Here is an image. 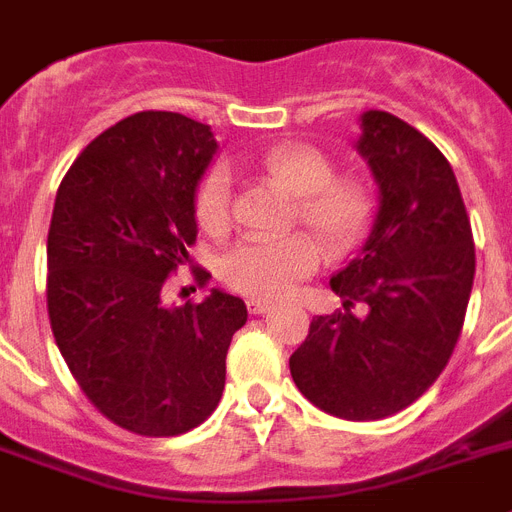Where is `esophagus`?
I'll list each match as a JSON object with an SVG mask.
<instances>
[{
	"label": "esophagus",
	"mask_w": 512,
	"mask_h": 512,
	"mask_svg": "<svg viewBox=\"0 0 512 512\" xmlns=\"http://www.w3.org/2000/svg\"><path fill=\"white\" fill-rule=\"evenodd\" d=\"M246 308L251 316H261V313H269V310H272V303H266V300H259V298H251V300H246Z\"/></svg>",
	"instance_id": "1"
}]
</instances>
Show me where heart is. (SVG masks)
Here are the masks:
<instances>
[{
  "label": "heart",
  "instance_id": "b5f03b06",
  "mask_svg": "<svg viewBox=\"0 0 512 512\" xmlns=\"http://www.w3.org/2000/svg\"><path fill=\"white\" fill-rule=\"evenodd\" d=\"M259 168L272 186L295 199V217L321 240L329 256L357 246L373 220V194L360 178L334 176L326 152L305 142L274 144ZM196 222L204 233L222 235L230 225V173L212 165L194 196ZM321 248L310 235L282 240H240L220 259V277L230 290L259 300L285 298L300 279L316 272Z\"/></svg>",
  "mask_w": 512,
  "mask_h": 512
}]
</instances>
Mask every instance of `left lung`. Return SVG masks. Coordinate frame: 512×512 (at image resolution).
I'll use <instances>...</instances> for the list:
<instances>
[{"instance_id":"obj_1","label":"left lung","mask_w":512,"mask_h":512,"mask_svg":"<svg viewBox=\"0 0 512 512\" xmlns=\"http://www.w3.org/2000/svg\"><path fill=\"white\" fill-rule=\"evenodd\" d=\"M378 186L360 253L331 277L342 310L316 316L290 373L326 414L370 422L417 401L448 365L474 285V238L443 152L386 111L360 116Z\"/></svg>"}]
</instances>
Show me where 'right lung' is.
<instances>
[{
	"instance_id": "right-lung-1",
	"label": "right lung",
	"mask_w": 512,
	"mask_h": 512,
	"mask_svg": "<svg viewBox=\"0 0 512 512\" xmlns=\"http://www.w3.org/2000/svg\"><path fill=\"white\" fill-rule=\"evenodd\" d=\"M217 142L207 124L142 111L87 144L56 191L46 300L74 381L111 422L147 438L194 430L217 409L246 303L212 290L168 305L189 261L194 196ZM207 285L204 269L194 272Z\"/></svg>"
}]
</instances>
